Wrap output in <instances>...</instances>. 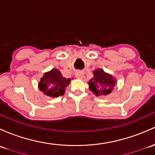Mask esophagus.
Instances as JSON below:
<instances>
[{
	"label": "esophagus",
	"instance_id": "esophagus-1",
	"mask_svg": "<svg viewBox=\"0 0 155 155\" xmlns=\"http://www.w3.org/2000/svg\"><path fill=\"white\" fill-rule=\"evenodd\" d=\"M84 71H77L75 72V77L78 78V79H82L84 78Z\"/></svg>",
	"mask_w": 155,
	"mask_h": 155
}]
</instances>
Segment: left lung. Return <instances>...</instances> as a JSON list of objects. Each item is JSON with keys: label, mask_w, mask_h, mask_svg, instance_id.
<instances>
[{"label": "left lung", "mask_w": 155, "mask_h": 155, "mask_svg": "<svg viewBox=\"0 0 155 155\" xmlns=\"http://www.w3.org/2000/svg\"><path fill=\"white\" fill-rule=\"evenodd\" d=\"M93 74L94 77L89 82L90 91L97 96L110 94L117 84L115 78L101 69H95Z\"/></svg>", "instance_id": "left-lung-1"}]
</instances>
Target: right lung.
<instances>
[{
    "mask_svg": "<svg viewBox=\"0 0 155 155\" xmlns=\"http://www.w3.org/2000/svg\"><path fill=\"white\" fill-rule=\"evenodd\" d=\"M71 79L63 77L58 69H52L51 71L44 73L41 78L38 87L44 94L51 97H57L64 94L65 89L70 84Z\"/></svg>",
    "mask_w": 155,
    "mask_h": 155,
    "instance_id": "add662e5",
    "label": "right lung"
}]
</instances>
